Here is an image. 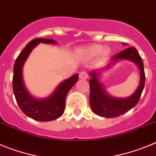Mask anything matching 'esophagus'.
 <instances>
[{"label": "esophagus", "mask_w": 156, "mask_h": 156, "mask_svg": "<svg viewBox=\"0 0 156 156\" xmlns=\"http://www.w3.org/2000/svg\"><path fill=\"white\" fill-rule=\"evenodd\" d=\"M79 76H80V79L86 80V79H87V77H88V75L86 72H80Z\"/></svg>", "instance_id": "obj_1"}]
</instances>
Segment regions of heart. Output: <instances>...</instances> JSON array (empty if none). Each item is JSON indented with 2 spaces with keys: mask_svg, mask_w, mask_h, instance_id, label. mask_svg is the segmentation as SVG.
Here are the masks:
<instances>
[{
  "mask_svg": "<svg viewBox=\"0 0 156 156\" xmlns=\"http://www.w3.org/2000/svg\"><path fill=\"white\" fill-rule=\"evenodd\" d=\"M83 52L90 57H96L100 55L102 58H105L109 55V50L99 44H94L91 46L87 47L83 49Z\"/></svg>",
  "mask_w": 156,
  "mask_h": 156,
  "instance_id": "heart-1",
  "label": "heart"
}]
</instances>
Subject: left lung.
Listing matches in <instances>:
<instances>
[{"label":"left lung","instance_id":"1","mask_svg":"<svg viewBox=\"0 0 156 156\" xmlns=\"http://www.w3.org/2000/svg\"><path fill=\"white\" fill-rule=\"evenodd\" d=\"M122 44L126 45L125 43ZM120 60L132 61L139 67L140 73V81L137 90L130 96L126 98L112 97L106 91L99 76L100 72L111 65L112 63ZM90 105L92 111L96 115L105 118H113L125 113L133 108L138 103L143 91L145 81L144 66L142 59L134 47L128 48L111 58L109 62L101 68L93 69L90 72Z\"/></svg>","mask_w":156,"mask_h":156}]
</instances>
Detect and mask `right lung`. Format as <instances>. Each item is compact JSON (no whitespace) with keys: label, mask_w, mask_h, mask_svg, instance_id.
Returning <instances> with one entry per match:
<instances>
[{"label":"right lung","mask_w":156,"mask_h":156,"mask_svg":"<svg viewBox=\"0 0 156 156\" xmlns=\"http://www.w3.org/2000/svg\"><path fill=\"white\" fill-rule=\"evenodd\" d=\"M41 43L48 44H57L54 40L44 38H37L28 43L15 62L12 84L16 101L23 113L35 120L48 122L62 115L65 111L66 95L77 82L79 75L76 73L69 79L63 80L58 85L53 93L48 97L44 98L34 97L25 86L23 75V66L33 49Z\"/></svg>","instance_id":"right-lung-1"}]
</instances>
